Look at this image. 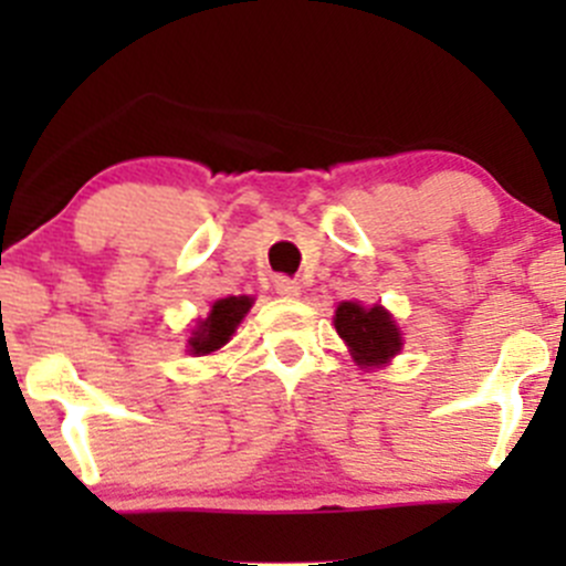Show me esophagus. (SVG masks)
I'll return each mask as SVG.
<instances>
[{
  "label": "esophagus",
  "instance_id": "1",
  "mask_svg": "<svg viewBox=\"0 0 566 566\" xmlns=\"http://www.w3.org/2000/svg\"><path fill=\"white\" fill-rule=\"evenodd\" d=\"M273 287H276V293L284 295V298H298L301 295V284L290 276H276L273 279Z\"/></svg>",
  "mask_w": 566,
  "mask_h": 566
}]
</instances>
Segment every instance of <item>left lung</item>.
Wrapping results in <instances>:
<instances>
[{
	"instance_id": "8db88e82",
	"label": "left lung",
	"mask_w": 566,
	"mask_h": 566,
	"mask_svg": "<svg viewBox=\"0 0 566 566\" xmlns=\"http://www.w3.org/2000/svg\"><path fill=\"white\" fill-rule=\"evenodd\" d=\"M336 334L347 342L361 367H378L386 364L397 350L402 347V336H399L397 325L384 306L375 304L373 310L345 301L336 306Z\"/></svg>"
}]
</instances>
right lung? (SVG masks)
Masks as SVG:
<instances>
[{"label": "right lung", "mask_w": 566, "mask_h": 566, "mask_svg": "<svg viewBox=\"0 0 566 566\" xmlns=\"http://www.w3.org/2000/svg\"><path fill=\"white\" fill-rule=\"evenodd\" d=\"M249 306H251L249 295H230V298L216 301L208 319H202L199 328L193 331L191 339H188L191 353H197V356H208V353L219 350L221 345H227L230 336L235 334L238 323H241L243 315L249 312Z\"/></svg>", "instance_id": "add662e5"}]
</instances>
